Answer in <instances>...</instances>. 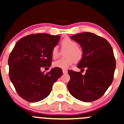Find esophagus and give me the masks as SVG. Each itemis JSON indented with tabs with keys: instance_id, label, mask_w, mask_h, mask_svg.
<instances>
[{
	"instance_id": "1",
	"label": "esophagus",
	"mask_w": 124,
	"mask_h": 124,
	"mask_svg": "<svg viewBox=\"0 0 124 124\" xmlns=\"http://www.w3.org/2000/svg\"><path fill=\"white\" fill-rule=\"evenodd\" d=\"M62 71H63V74H67V71L66 70H62Z\"/></svg>"
}]
</instances>
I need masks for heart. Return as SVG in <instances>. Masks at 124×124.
I'll list each match as a JSON object with an SVG mask.
<instances>
[{
    "label": "heart",
    "mask_w": 124,
    "mask_h": 124,
    "mask_svg": "<svg viewBox=\"0 0 124 124\" xmlns=\"http://www.w3.org/2000/svg\"><path fill=\"white\" fill-rule=\"evenodd\" d=\"M61 47L63 50L67 49L65 56L66 58L60 59L54 61L53 66L54 67L67 69L74 63V61L78 62L80 61L83 57V50L80 47L78 46V44L75 41L66 38L61 41ZM59 50L57 46H54L52 50V56L54 59L58 57Z\"/></svg>",
    "instance_id": "heart-1"
}]
</instances>
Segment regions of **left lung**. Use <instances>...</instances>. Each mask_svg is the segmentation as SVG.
<instances>
[{
    "instance_id": "1",
    "label": "left lung",
    "mask_w": 124,
    "mask_h": 124,
    "mask_svg": "<svg viewBox=\"0 0 124 124\" xmlns=\"http://www.w3.org/2000/svg\"><path fill=\"white\" fill-rule=\"evenodd\" d=\"M83 50V58L77 67L84 71L69 70L70 80L67 88L72 96L80 101L91 102L103 96L113 80L116 60L113 49L104 38L90 32L72 36Z\"/></svg>"
}]
</instances>
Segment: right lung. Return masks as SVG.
I'll return each mask as SVG.
<instances>
[{
    "instance_id": "add662e5",
    "label": "right lung",
    "mask_w": 124,
    "mask_h": 124,
    "mask_svg": "<svg viewBox=\"0 0 124 124\" xmlns=\"http://www.w3.org/2000/svg\"><path fill=\"white\" fill-rule=\"evenodd\" d=\"M60 36L46 33L32 34L16 42L8 58L9 77L20 96L35 103L45 99L52 86L63 74L61 69L54 67L45 73L42 67L52 65V50Z\"/></svg>"
}]
</instances>
